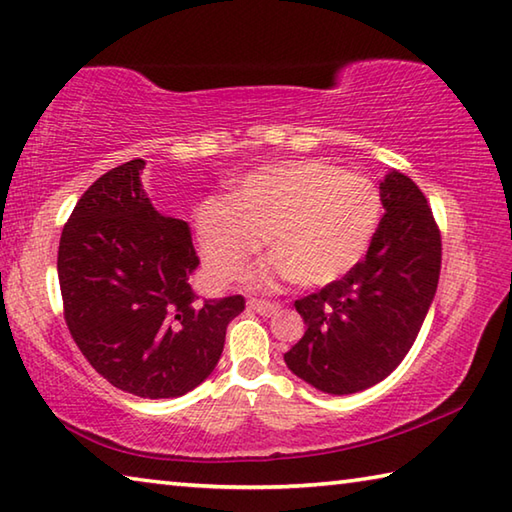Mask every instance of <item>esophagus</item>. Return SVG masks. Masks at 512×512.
Here are the masks:
<instances>
[{
  "mask_svg": "<svg viewBox=\"0 0 512 512\" xmlns=\"http://www.w3.org/2000/svg\"><path fill=\"white\" fill-rule=\"evenodd\" d=\"M248 309H253V311H257L259 315H266V318H271V315H275L277 311H280L282 306L277 304V302L257 300V297H250V300H248Z\"/></svg>",
  "mask_w": 512,
  "mask_h": 512,
  "instance_id": "esophagus-1",
  "label": "esophagus"
}]
</instances>
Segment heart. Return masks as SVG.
<instances>
[{
    "label": "heart",
    "instance_id": "obj_1",
    "mask_svg": "<svg viewBox=\"0 0 512 512\" xmlns=\"http://www.w3.org/2000/svg\"><path fill=\"white\" fill-rule=\"evenodd\" d=\"M380 221V194L360 174L320 161L264 167L232 197L194 212L201 255L217 280H235L264 239L273 250L253 273L255 286L282 277L304 288L336 282L367 253Z\"/></svg>",
    "mask_w": 512,
    "mask_h": 512
}]
</instances>
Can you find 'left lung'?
Segmentation results:
<instances>
[{
	"instance_id": "1",
	"label": "left lung",
	"mask_w": 512,
	"mask_h": 512,
	"mask_svg": "<svg viewBox=\"0 0 512 512\" xmlns=\"http://www.w3.org/2000/svg\"><path fill=\"white\" fill-rule=\"evenodd\" d=\"M385 215L367 255L320 291L295 300L304 336L288 369L324 394H356L401 365L421 331L441 273V232L418 185L401 172L380 181Z\"/></svg>"
}]
</instances>
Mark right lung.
Listing matches in <instances>:
<instances>
[{
	"label": "right lung",
	"mask_w": 512,
	"mask_h": 512,
	"mask_svg": "<svg viewBox=\"0 0 512 512\" xmlns=\"http://www.w3.org/2000/svg\"><path fill=\"white\" fill-rule=\"evenodd\" d=\"M143 159L89 185L64 224L58 277L64 320L102 378L141 398H174L217 367L246 300H203L190 226L163 217L141 185Z\"/></svg>",
	"instance_id": "right-lung-1"
}]
</instances>
